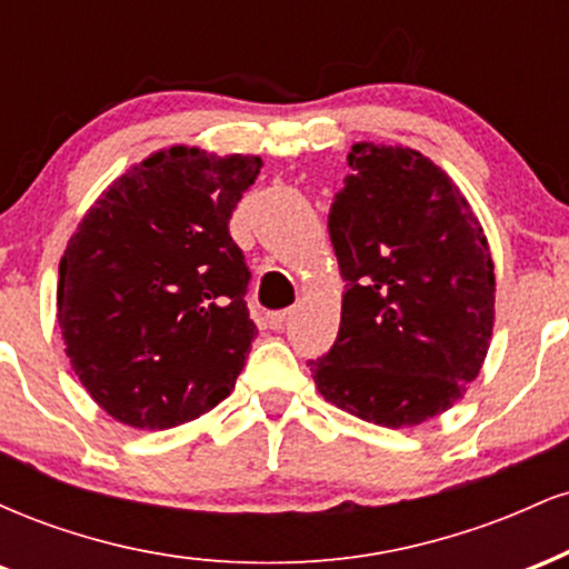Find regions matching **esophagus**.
I'll list each match as a JSON object with an SVG mask.
<instances>
[{
	"label": "esophagus",
	"mask_w": 569,
	"mask_h": 569,
	"mask_svg": "<svg viewBox=\"0 0 569 569\" xmlns=\"http://www.w3.org/2000/svg\"><path fill=\"white\" fill-rule=\"evenodd\" d=\"M286 318H289V310L267 312V326H270V329H280V326L286 323Z\"/></svg>",
	"instance_id": "34e87169"
}]
</instances>
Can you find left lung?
I'll list each match as a JSON object with an SVG mask.
<instances>
[{"instance_id": "1", "label": "left lung", "mask_w": 569, "mask_h": 569, "mask_svg": "<svg viewBox=\"0 0 569 569\" xmlns=\"http://www.w3.org/2000/svg\"><path fill=\"white\" fill-rule=\"evenodd\" d=\"M329 213L342 318L310 361L318 393L382 428L447 411L479 377L495 326V264L471 202L411 147L352 143Z\"/></svg>"}]
</instances>
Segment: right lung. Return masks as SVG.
Wrapping results in <instances>:
<instances>
[{
  "label": "right lung",
  "instance_id": "add662e5",
  "mask_svg": "<svg viewBox=\"0 0 569 569\" xmlns=\"http://www.w3.org/2000/svg\"><path fill=\"white\" fill-rule=\"evenodd\" d=\"M257 154L176 143L101 192L58 264V326L90 398L139 430L198 420L232 393L257 326L230 219Z\"/></svg>",
  "mask_w": 569,
  "mask_h": 569
}]
</instances>
